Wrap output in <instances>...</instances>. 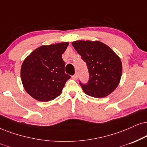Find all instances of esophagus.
Segmentation results:
<instances>
[{
	"instance_id": "34e87169",
	"label": "esophagus",
	"mask_w": 147,
	"mask_h": 147,
	"mask_svg": "<svg viewBox=\"0 0 147 147\" xmlns=\"http://www.w3.org/2000/svg\"><path fill=\"white\" fill-rule=\"evenodd\" d=\"M71 78H73L74 80H77V79H78V76H77V74H75V75L72 76Z\"/></svg>"
}]
</instances>
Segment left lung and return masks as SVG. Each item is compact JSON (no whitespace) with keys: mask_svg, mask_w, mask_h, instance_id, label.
<instances>
[{"mask_svg":"<svg viewBox=\"0 0 147 147\" xmlns=\"http://www.w3.org/2000/svg\"><path fill=\"white\" fill-rule=\"evenodd\" d=\"M87 65L89 80L80 83L86 95L103 98L115 90L122 75V63L109 46L99 41L78 40L71 43Z\"/></svg>","mask_w":147,"mask_h":147,"instance_id":"1","label":"left lung"}]
</instances>
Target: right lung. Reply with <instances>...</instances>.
<instances>
[{
    "label": "right lung",
    "instance_id": "obj_1",
    "mask_svg": "<svg viewBox=\"0 0 147 147\" xmlns=\"http://www.w3.org/2000/svg\"><path fill=\"white\" fill-rule=\"evenodd\" d=\"M68 45V42H62L41 46L23 61L22 82L32 98L48 101L61 95L67 80L71 78L65 73V63L62 59Z\"/></svg>",
    "mask_w": 147,
    "mask_h": 147
}]
</instances>
